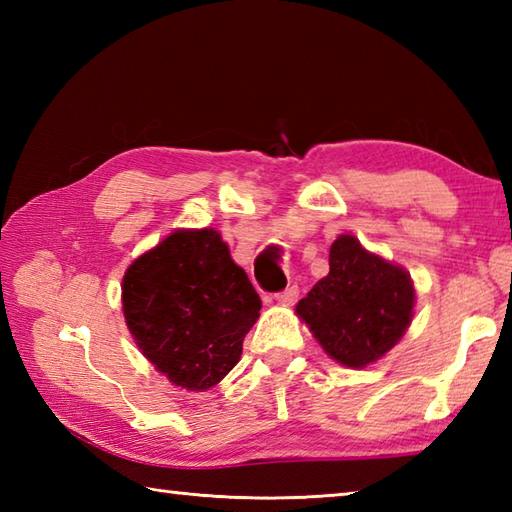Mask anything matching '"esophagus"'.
I'll use <instances>...</instances> for the list:
<instances>
[{
	"instance_id": "34e87169",
	"label": "esophagus",
	"mask_w": 512,
	"mask_h": 512,
	"mask_svg": "<svg viewBox=\"0 0 512 512\" xmlns=\"http://www.w3.org/2000/svg\"><path fill=\"white\" fill-rule=\"evenodd\" d=\"M297 297H299V288L297 286H290V288H286L284 292H277V295L273 297L277 303H281V306H292V303L297 301Z\"/></svg>"
}]
</instances>
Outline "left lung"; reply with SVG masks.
I'll list each match as a JSON object with an SVG mask.
<instances>
[{"mask_svg":"<svg viewBox=\"0 0 512 512\" xmlns=\"http://www.w3.org/2000/svg\"><path fill=\"white\" fill-rule=\"evenodd\" d=\"M413 306L416 288L405 268L367 250L354 235H339L330 248V273L295 312L332 361L363 369L405 336Z\"/></svg>","mask_w":512,"mask_h":512,"instance_id":"1","label":"left lung"}]
</instances>
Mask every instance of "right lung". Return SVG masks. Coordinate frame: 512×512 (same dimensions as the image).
<instances>
[{"label":"right lung","instance_id":"right-lung-1","mask_svg":"<svg viewBox=\"0 0 512 512\" xmlns=\"http://www.w3.org/2000/svg\"><path fill=\"white\" fill-rule=\"evenodd\" d=\"M138 350L169 383L206 391L231 372L262 301L215 228H178L136 257L121 284Z\"/></svg>","mask_w":512,"mask_h":512}]
</instances>
